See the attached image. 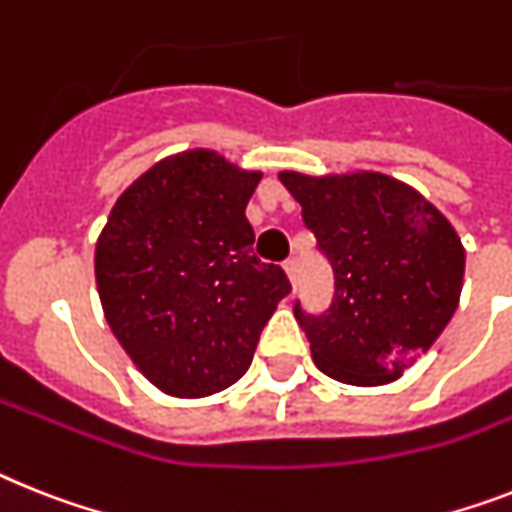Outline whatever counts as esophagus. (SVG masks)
Listing matches in <instances>:
<instances>
[{
	"instance_id": "1",
	"label": "esophagus",
	"mask_w": 512,
	"mask_h": 512,
	"mask_svg": "<svg viewBox=\"0 0 512 512\" xmlns=\"http://www.w3.org/2000/svg\"><path fill=\"white\" fill-rule=\"evenodd\" d=\"M283 270H286V276H289L291 286H296V273H299V268H296V260H286V263H283Z\"/></svg>"
}]
</instances>
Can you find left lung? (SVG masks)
I'll return each instance as SVG.
<instances>
[{
	"label": "left lung",
	"instance_id": "left-lung-1",
	"mask_svg": "<svg viewBox=\"0 0 512 512\" xmlns=\"http://www.w3.org/2000/svg\"><path fill=\"white\" fill-rule=\"evenodd\" d=\"M278 179L336 276L328 312L296 322L328 377L375 388L429 351L458 309L466 249L435 205L380 171Z\"/></svg>",
	"mask_w": 512,
	"mask_h": 512
}]
</instances>
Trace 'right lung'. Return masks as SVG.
Returning <instances> with one entry per match:
<instances>
[{
    "mask_svg": "<svg viewBox=\"0 0 512 512\" xmlns=\"http://www.w3.org/2000/svg\"><path fill=\"white\" fill-rule=\"evenodd\" d=\"M263 171L208 148L153 163L119 195L96 242V286L111 333L174 398H205L252 364L291 283L252 255L244 210Z\"/></svg>",
    "mask_w": 512,
    "mask_h": 512,
    "instance_id": "right-lung-1",
    "label": "right lung"
}]
</instances>
